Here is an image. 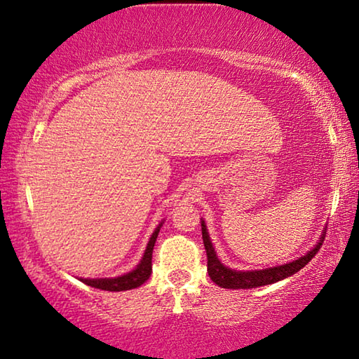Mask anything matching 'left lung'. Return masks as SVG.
<instances>
[{
  "instance_id": "obj_1",
  "label": "left lung",
  "mask_w": 359,
  "mask_h": 359,
  "mask_svg": "<svg viewBox=\"0 0 359 359\" xmlns=\"http://www.w3.org/2000/svg\"><path fill=\"white\" fill-rule=\"evenodd\" d=\"M201 233H203V243H205V250L208 256V274H210L211 280L216 283V285L222 288H232V290H237V288H256V287L269 285V283L279 282L282 279H287V277L293 276L299 269H303V267L306 266L314 256H316L320 247H323V242L325 237V232H324L320 235L316 247H314L311 251H308V253L302 256V258L292 261V263L276 266V267H267V269H261V271H235V269H231V267L224 266L221 261L217 259L216 251L212 248L211 238L206 231L205 221H201Z\"/></svg>"
}]
</instances>
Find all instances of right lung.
I'll list each match as a JSON object with an SVG mask.
<instances>
[{
  "mask_svg": "<svg viewBox=\"0 0 359 359\" xmlns=\"http://www.w3.org/2000/svg\"><path fill=\"white\" fill-rule=\"evenodd\" d=\"M161 226L163 222L154 229L151 238H149V242L147 245L145 253H143V258L135 269L127 272L124 276L114 277V279H80V280H82L85 285L100 288V290H106V292H124V290H132V288L140 287L142 283H145L149 279V276H151L153 248Z\"/></svg>",
  "mask_w": 359,
  "mask_h": 359,
  "instance_id": "1",
  "label": "right lung"
}]
</instances>
